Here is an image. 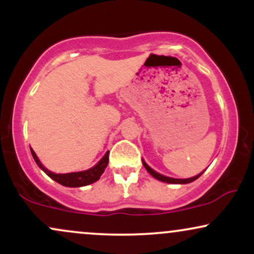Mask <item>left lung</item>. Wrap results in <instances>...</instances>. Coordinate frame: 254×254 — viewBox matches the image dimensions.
Returning <instances> with one entry per match:
<instances>
[{
    "label": "left lung",
    "mask_w": 254,
    "mask_h": 254,
    "mask_svg": "<svg viewBox=\"0 0 254 254\" xmlns=\"http://www.w3.org/2000/svg\"><path fill=\"white\" fill-rule=\"evenodd\" d=\"M142 162H143L144 168L148 171V173H149L151 177H154V178H155V179L160 180V182L168 183V184H189V183H192V182H194V180H196V179H198V178H199L200 176H202V174L204 173V171H205V170H204L202 173L197 174V176H194V177L188 178V179H177V178H171V177L164 176V174H161V173H159V172L154 171L153 168L149 167V165H148L143 159H142Z\"/></svg>",
    "instance_id": "1"
}]
</instances>
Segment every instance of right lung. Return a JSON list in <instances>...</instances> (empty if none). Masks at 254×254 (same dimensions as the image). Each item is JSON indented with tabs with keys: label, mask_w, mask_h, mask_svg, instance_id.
<instances>
[{
	"label": "right lung",
	"mask_w": 254,
	"mask_h": 254,
	"mask_svg": "<svg viewBox=\"0 0 254 254\" xmlns=\"http://www.w3.org/2000/svg\"><path fill=\"white\" fill-rule=\"evenodd\" d=\"M32 156H33L34 161L38 165V167L40 170L45 172L49 177L51 178L52 180L57 182L58 184L63 186H68V188H81V186L89 185V184H93L98 182L100 179L101 174L104 173L105 168L109 165V154L110 151L107 150L105 153V155L101 157L100 161L98 162L97 165L93 166L92 168H88L86 171H80V172H71V173H55V172H51L50 170L44 166L42 162H40L39 157L37 156V154L34 153V150L31 148Z\"/></svg>",
	"instance_id": "right-lung-1"
}]
</instances>
